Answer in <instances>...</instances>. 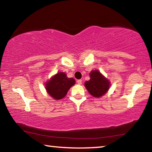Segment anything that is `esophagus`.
<instances>
[{
	"label": "esophagus",
	"mask_w": 152,
	"mask_h": 152,
	"mask_svg": "<svg viewBox=\"0 0 152 152\" xmlns=\"http://www.w3.org/2000/svg\"><path fill=\"white\" fill-rule=\"evenodd\" d=\"M82 80H77V83L78 84H82Z\"/></svg>",
	"instance_id": "esophagus-1"
}]
</instances>
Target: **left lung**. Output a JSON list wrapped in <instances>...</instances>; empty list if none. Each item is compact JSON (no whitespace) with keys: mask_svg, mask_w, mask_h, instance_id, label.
<instances>
[{"mask_svg":"<svg viewBox=\"0 0 152 152\" xmlns=\"http://www.w3.org/2000/svg\"><path fill=\"white\" fill-rule=\"evenodd\" d=\"M91 79L85 82L84 86L88 92L94 97H101L107 93L110 87V82L99 70L90 73Z\"/></svg>","mask_w":152,"mask_h":152,"instance_id":"8db88e82","label":"left lung"}]
</instances>
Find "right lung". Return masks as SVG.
Instances as JSON below:
<instances>
[{
  "label": "right lung",
  "instance_id": "add662e5",
  "mask_svg": "<svg viewBox=\"0 0 152 152\" xmlns=\"http://www.w3.org/2000/svg\"><path fill=\"white\" fill-rule=\"evenodd\" d=\"M74 84H75L74 78H68L65 73L58 72L46 82L45 89L51 97L60 100L66 96L68 90Z\"/></svg>",
  "mask_w": 152,
  "mask_h": 152
}]
</instances>
